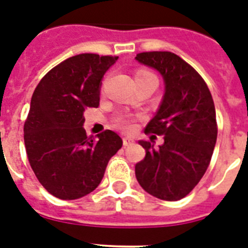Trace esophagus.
I'll return each instance as SVG.
<instances>
[{
	"label": "esophagus",
	"instance_id": "esophagus-1",
	"mask_svg": "<svg viewBox=\"0 0 248 248\" xmlns=\"http://www.w3.org/2000/svg\"><path fill=\"white\" fill-rule=\"evenodd\" d=\"M133 143H134V140L131 139V138H124V139H123V145L124 146L131 145Z\"/></svg>",
	"mask_w": 248,
	"mask_h": 248
}]
</instances>
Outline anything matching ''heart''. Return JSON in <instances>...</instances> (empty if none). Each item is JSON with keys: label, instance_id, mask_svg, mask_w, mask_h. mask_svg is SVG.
Returning a JSON list of instances; mask_svg holds the SVG:
<instances>
[{"label": "heart", "instance_id": "heart-1", "mask_svg": "<svg viewBox=\"0 0 248 248\" xmlns=\"http://www.w3.org/2000/svg\"><path fill=\"white\" fill-rule=\"evenodd\" d=\"M144 74H151V73H149V72H146V71H139V72H137L135 77L144 76ZM118 124H119V126L124 131H131L135 129L134 118L129 117V115H124V117L119 118V120H118Z\"/></svg>", "mask_w": 248, "mask_h": 248}]
</instances>
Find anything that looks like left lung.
<instances>
[{
    "mask_svg": "<svg viewBox=\"0 0 248 248\" xmlns=\"http://www.w3.org/2000/svg\"><path fill=\"white\" fill-rule=\"evenodd\" d=\"M138 62L163 77L165 92L145 130L164 135V143L139 140L144 160L135 165L138 183L160 200L185 198L205 174L217 139L211 93L200 74L171 52H144Z\"/></svg>",
    "mask_w": 248,
    "mask_h": 248,
    "instance_id": "8db88e82",
    "label": "left lung"
}]
</instances>
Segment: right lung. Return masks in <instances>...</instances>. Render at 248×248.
Instances as JSON below:
<instances>
[{
  "mask_svg": "<svg viewBox=\"0 0 248 248\" xmlns=\"http://www.w3.org/2000/svg\"><path fill=\"white\" fill-rule=\"evenodd\" d=\"M118 57L82 53L50 69L38 83L25 123L28 161L49 194L76 200L97 189L123 140L111 130L87 137L84 111L97 108L105 72Z\"/></svg>",
  "mask_w": 248,
  "mask_h": 248,
  "instance_id": "1",
  "label": "right lung"
}]
</instances>
